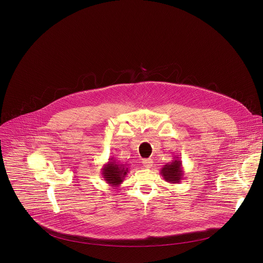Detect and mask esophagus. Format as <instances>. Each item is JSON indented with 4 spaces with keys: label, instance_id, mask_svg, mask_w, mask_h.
<instances>
[{
    "label": "esophagus",
    "instance_id": "esophagus-1",
    "mask_svg": "<svg viewBox=\"0 0 263 263\" xmlns=\"http://www.w3.org/2000/svg\"><path fill=\"white\" fill-rule=\"evenodd\" d=\"M142 164H143V166H144L145 168H151L152 165H153V161H152L151 159H144V160L142 161Z\"/></svg>",
    "mask_w": 263,
    "mask_h": 263
}]
</instances>
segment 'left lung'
<instances>
[{"label":"left lung","mask_w":263,"mask_h":263,"mask_svg":"<svg viewBox=\"0 0 263 263\" xmlns=\"http://www.w3.org/2000/svg\"><path fill=\"white\" fill-rule=\"evenodd\" d=\"M160 175H162L165 181L170 183H179L183 179L184 175L182 163L179 157L175 156L173 161L163 165L160 171Z\"/></svg>","instance_id":"8db88e82"}]
</instances>
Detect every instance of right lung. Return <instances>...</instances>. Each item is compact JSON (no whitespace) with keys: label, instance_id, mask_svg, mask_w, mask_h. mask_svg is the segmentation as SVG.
I'll use <instances>...</instances> for the list:
<instances>
[{"label":"right lung","instance_id":"add662e5","mask_svg":"<svg viewBox=\"0 0 263 263\" xmlns=\"http://www.w3.org/2000/svg\"><path fill=\"white\" fill-rule=\"evenodd\" d=\"M128 173V165L118 162L114 157L109 158V161L102 167V176L104 177V180L114 189L120 186Z\"/></svg>","mask_w":263,"mask_h":263}]
</instances>
